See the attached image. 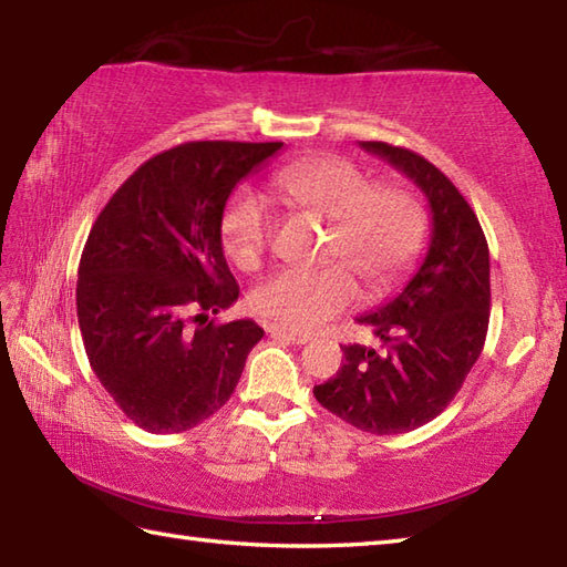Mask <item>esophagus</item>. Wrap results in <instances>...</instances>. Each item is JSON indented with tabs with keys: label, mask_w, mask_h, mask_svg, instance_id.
Returning a JSON list of instances; mask_svg holds the SVG:
<instances>
[{
	"label": "esophagus",
	"mask_w": 567,
	"mask_h": 567,
	"mask_svg": "<svg viewBox=\"0 0 567 567\" xmlns=\"http://www.w3.org/2000/svg\"><path fill=\"white\" fill-rule=\"evenodd\" d=\"M267 332H270L277 339H285V342H292V344H307V342H310V334L292 332V329H285L280 324H267Z\"/></svg>",
	"instance_id": "obj_1"
}]
</instances>
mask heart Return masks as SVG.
<instances>
[{
  "label": "heart",
  "instance_id": "heart-1",
  "mask_svg": "<svg viewBox=\"0 0 567 567\" xmlns=\"http://www.w3.org/2000/svg\"><path fill=\"white\" fill-rule=\"evenodd\" d=\"M272 188L290 208L329 223L322 270H282L250 292V307L292 332H310L357 300V280L379 295L394 287L419 257L426 238V210L406 185H377L354 161L315 156L275 173ZM230 262L250 272L270 243V213L250 190L228 200L220 220ZM349 271L353 274L348 275Z\"/></svg>",
  "mask_w": 567,
  "mask_h": 567
}]
</instances>
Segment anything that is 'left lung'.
<instances>
[{"mask_svg":"<svg viewBox=\"0 0 567 567\" xmlns=\"http://www.w3.org/2000/svg\"><path fill=\"white\" fill-rule=\"evenodd\" d=\"M362 148L424 190L431 243L424 262L394 300L359 317L382 339V352L344 344L339 372L315 399L369 434H406L444 411L483 352L491 310L488 243L458 188L419 153L362 141Z\"/></svg>","mask_w":567,"mask_h":567,"instance_id":"left-lung-1","label":"left lung"}]
</instances>
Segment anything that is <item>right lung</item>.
Wrapping results in <instances>:
<instances>
[{"instance_id": "add662e5", "label": "right lung", "mask_w": 567, "mask_h": 567, "mask_svg": "<svg viewBox=\"0 0 567 567\" xmlns=\"http://www.w3.org/2000/svg\"><path fill=\"white\" fill-rule=\"evenodd\" d=\"M282 148L190 141L148 158L111 195L79 262L89 364L133 424L181 434L213 416L262 339L252 319L215 324L238 300L220 220L240 178Z\"/></svg>"}]
</instances>
